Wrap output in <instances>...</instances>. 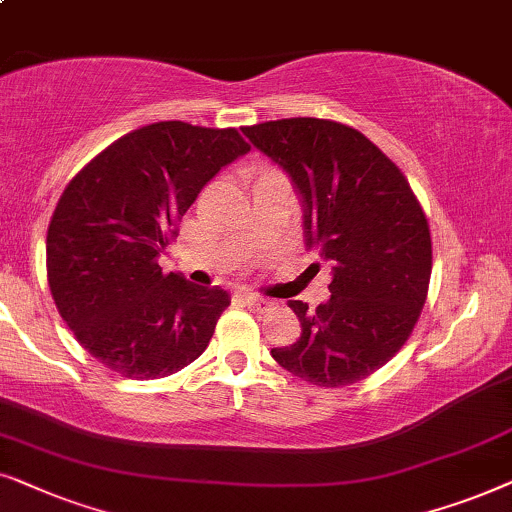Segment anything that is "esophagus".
Instances as JSON below:
<instances>
[{
	"label": "esophagus",
	"mask_w": 512,
	"mask_h": 512,
	"mask_svg": "<svg viewBox=\"0 0 512 512\" xmlns=\"http://www.w3.org/2000/svg\"><path fill=\"white\" fill-rule=\"evenodd\" d=\"M241 299H243V304L248 306V309H252V311H267L269 306H271L269 299H264L260 295H252V292H243Z\"/></svg>",
	"instance_id": "obj_1"
}]
</instances>
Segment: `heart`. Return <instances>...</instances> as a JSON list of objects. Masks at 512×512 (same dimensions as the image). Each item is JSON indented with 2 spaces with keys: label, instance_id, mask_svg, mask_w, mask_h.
<instances>
[{
  "label": "heart",
  "instance_id": "1",
  "mask_svg": "<svg viewBox=\"0 0 512 512\" xmlns=\"http://www.w3.org/2000/svg\"><path fill=\"white\" fill-rule=\"evenodd\" d=\"M271 173H278L276 168H271V166H264V163H260V166H250L248 168V180L250 182H255V180H260V177H264V175H271Z\"/></svg>",
  "mask_w": 512,
  "mask_h": 512
}]
</instances>
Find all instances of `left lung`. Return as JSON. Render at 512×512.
I'll return each mask as SVG.
<instances>
[{
  "label": "left lung",
  "mask_w": 512,
  "mask_h": 512,
  "mask_svg": "<svg viewBox=\"0 0 512 512\" xmlns=\"http://www.w3.org/2000/svg\"><path fill=\"white\" fill-rule=\"evenodd\" d=\"M243 133L288 170L304 199L306 245L332 264L330 299L316 311L292 299L302 335L271 356L320 388L363 381L403 349L426 304L433 243L424 208L358 128L292 117Z\"/></svg>",
  "instance_id": "obj_1"
}]
</instances>
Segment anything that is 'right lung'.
<instances>
[{"label":"right lung","mask_w":512,"mask_h":512,"mask_svg":"<svg viewBox=\"0 0 512 512\" xmlns=\"http://www.w3.org/2000/svg\"><path fill=\"white\" fill-rule=\"evenodd\" d=\"M248 149L236 128L159 121L121 135L72 177L49 222L46 276L98 363L159 379L206 351L227 290L163 274L156 257L210 177Z\"/></svg>","instance_id":"1"}]
</instances>
